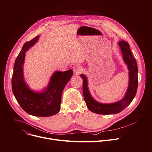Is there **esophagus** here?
<instances>
[{
  "label": "esophagus",
  "instance_id": "esophagus-1",
  "mask_svg": "<svg viewBox=\"0 0 152 152\" xmlns=\"http://www.w3.org/2000/svg\"><path fill=\"white\" fill-rule=\"evenodd\" d=\"M73 71L76 74H80L83 71V68L80 65H75L73 66Z\"/></svg>",
  "mask_w": 152,
  "mask_h": 152
}]
</instances>
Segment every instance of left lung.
<instances>
[{
	"label": "left lung",
	"mask_w": 152,
	"mask_h": 152,
	"mask_svg": "<svg viewBox=\"0 0 152 152\" xmlns=\"http://www.w3.org/2000/svg\"><path fill=\"white\" fill-rule=\"evenodd\" d=\"M122 53L123 59L127 65L129 70V83L127 92L124 97L119 101L112 104H102L96 101L90 95L88 89L87 78L84 75H80L83 79L84 98L88 108L91 112L101 115L116 114L125 109L133 101L136 94L138 79H137V65L130 49V45L126 40L118 42Z\"/></svg>",
	"instance_id": "1"
}]
</instances>
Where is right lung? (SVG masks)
Returning a JSON list of instances; mask_svg holds the SVG:
<instances>
[{
	"label": "right lung",
	"instance_id": "1",
	"mask_svg": "<svg viewBox=\"0 0 152 152\" xmlns=\"http://www.w3.org/2000/svg\"><path fill=\"white\" fill-rule=\"evenodd\" d=\"M39 37L25 42L18 56L14 65L12 89L16 99L25 112L35 116L47 117L59 112L62 91L73 73L72 70L56 72L51 77L47 87L41 93L34 92L29 88L23 75L25 52L35 44Z\"/></svg>",
	"mask_w": 152,
	"mask_h": 152
}]
</instances>
